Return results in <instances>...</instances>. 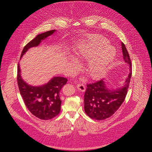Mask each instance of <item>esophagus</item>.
Instances as JSON below:
<instances>
[{
	"mask_svg": "<svg viewBox=\"0 0 152 152\" xmlns=\"http://www.w3.org/2000/svg\"><path fill=\"white\" fill-rule=\"evenodd\" d=\"M77 88L79 90V91H82V92H84L85 91H86V87H85V86L84 85V84H77Z\"/></svg>",
	"mask_w": 152,
	"mask_h": 152,
	"instance_id": "1",
	"label": "esophagus"
}]
</instances>
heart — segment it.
<instances>
[{"instance_id":"obj_1","label":"heart","mask_w":152,"mask_h":152,"mask_svg":"<svg viewBox=\"0 0 152 152\" xmlns=\"http://www.w3.org/2000/svg\"><path fill=\"white\" fill-rule=\"evenodd\" d=\"M108 44L105 37L89 34L75 48L74 57L87 60L85 71L92 79H99L104 75L115 57L116 50Z\"/></svg>"}]
</instances>
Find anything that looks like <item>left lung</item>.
Masks as SVG:
<instances>
[{
    "label": "left lung",
    "instance_id": "obj_1",
    "mask_svg": "<svg viewBox=\"0 0 152 152\" xmlns=\"http://www.w3.org/2000/svg\"><path fill=\"white\" fill-rule=\"evenodd\" d=\"M123 58L129 65V74L122 87L110 89L105 84V79L92 84H87L84 94V110L92 119L103 120L112 116L123 103L127 95L132 75V64L125 45L121 42Z\"/></svg>",
    "mask_w": 152,
    "mask_h": 152
}]
</instances>
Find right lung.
I'll use <instances>...</instances> for the list:
<instances>
[{
  "mask_svg": "<svg viewBox=\"0 0 152 152\" xmlns=\"http://www.w3.org/2000/svg\"><path fill=\"white\" fill-rule=\"evenodd\" d=\"M55 31L54 29L38 34L23 48L20 58L30 48L38 46L42 41L53 34ZM67 81L65 77L58 76L53 77L42 86H31L22 79L20 64L18 65L17 82L20 94L30 112L42 120H49L59 114L61 104L60 92Z\"/></svg>",
  "mask_w": 152,
  "mask_h": 152,
  "instance_id": "obj_1",
  "label": "right lung"
}]
</instances>
